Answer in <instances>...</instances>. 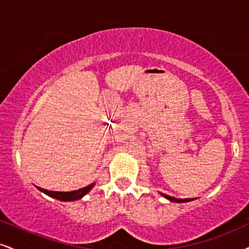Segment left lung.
Returning a JSON list of instances; mask_svg holds the SVG:
<instances>
[{
    "mask_svg": "<svg viewBox=\"0 0 249 249\" xmlns=\"http://www.w3.org/2000/svg\"><path fill=\"white\" fill-rule=\"evenodd\" d=\"M159 194H160L162 197L167 198L168 201L174 202V203H186V202H190L193 201V199H195V198H176V197H172V196H168L166 194H162V193H159Z\"/></svg>",
    "mask_w": 249,
    "mask_h": 249,
    "instance_id": "1",
    "label": "left lung"
}]
</instances>
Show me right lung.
<instances>
[{"label": "right lung", "instance_id": "add662e5", "mask_svg": "<svg viewBox=\"0 0 249 249\" xmlns=\"http://www.w3.org/2000/svg\"><path fill=\"white\" fill-rule=\"evenodd\" d=\"M96 185V182L91 183L84 188H81L78 190H72V192H53V190H47L44 188H40V187H36V189L40 190L44 194L48 195L50 197H53L55 199H59V201L62 202H71V201H77V199H81L83 196L88 194L90 190L93 188V186Z\"/></svg>", "mask_w": 249, "mask_h": 249}]
</instances>
